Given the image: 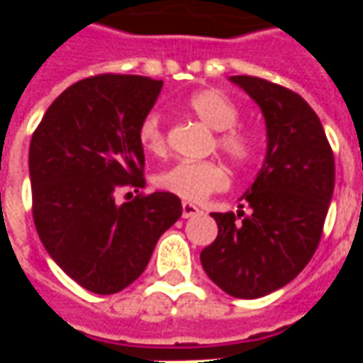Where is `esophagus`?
<instances>
[{"mask_svg": "<svg viewBox=\"0 0 363 363\" xmlns=\"http://www.w3.org/2000/svg\"><path fill=\"white\" fill-rule=\"evenodd\" d=\"M200 213V208L190 202H182V218H194Z\"/></svg>", "mask_w": 363, "mask_h": 363, "instance_id": "1", "label": "esophagus"}]
</instances>
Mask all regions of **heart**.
Instances as JSON below:
<instances>
[{"instance_id":"obj_1","label":"heart","mask_w":363,"mask_h":363,"mask_svg":"<svg viewBox=\"0 0 363 363\" xmlns=\"http://www.w3.org/2000/svg\"><path fill=\"white\" fill-rule=\"evenodd\" d=\"M190 111L206 126L220 132L216 142L225 155L237 165L249 163L255 155L257 143L249 130L235 126L239 108L235 103L218 89H202L192 93L184 101ZM138 142L143 151L151 155H163L167 150L165 132L159 112H147L138 126ZM159 189L173 192L177 196L200 202L213 192H221L229 186V173L218 161H179L157 174Z\"/></svg>"}]
</instances>
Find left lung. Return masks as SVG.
I'll return each instance as SVG.
<instances>
[{"instance_id":"obj_1","label":"left lung","mask_w":363,"mask_h":363,"mask_svg":"<svg viewBox=\"0 0 363 363\" xmlns=\"http://www.w3.org/2000/svg\"><path fill=\"white\" fill-rule=\"evenodd\" d=\"M231 82L259 104L267 120V157L245 192V213H212L218 237L200 252L213 284L239 299L284 288L319 247L335 190V155L323 124L294 91L260 77Z\"/></svg>"}]
</instances>
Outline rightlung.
<instances>
[{"label": "right lung", "mask_w": 363, "mask_h": 363, "mask_svg": "<svg viewBox=\"0 0 363 363\" xmlns=\"http://www.w3.org/2000/svg\"><path fill=\"white\" fill-rule=\"evenodd\" d=\"M161 87L143 75L82 79L48 106L30 140L36 233L54 262L93 294H116L138 280L159 237L182 213L171 192L124 204L114 198L145 186L138 126Z\"/></svg>", "instance_id": "add662e5"}]
</instances>
